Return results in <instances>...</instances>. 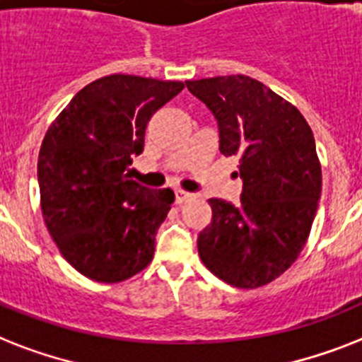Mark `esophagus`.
Here are the masks:
<instances>
[{
  "mask_svg": "<svg viewBox=\"0 0 362 362\" xmlns=\"http://www.w3.org/2000/svg\"><path fill=\"white\" fill-rule=\"evenodd\" d=\"M175 199L178 204H182V202H187L189 199H193V195L191 193H187V191H182V189H176L175 191Z\"/></svg>",
  "mask_w": 362,
  "mask_h": 362,
  "instance_id": "esophagus-1",
  "label": "esophagus"
}]
</instances>
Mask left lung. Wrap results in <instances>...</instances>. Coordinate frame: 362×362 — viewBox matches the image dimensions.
<instances>
[{
  "label": "left lung",
  "instance_id": "8db88e82",
  "mask_svg": "<svg viewBox=\"0 0 362 362\" xmlns=\"http://www.w3.org/2000/svg\"><path fill=\"white\" fill-rule=\"evenodd\" d=\"M217 120L219 151L238 156V204L210 199L199 234L204 266L236 288L272 283L296 262L322 195V167L303 115L249 76L186 81Z\"/></svg>",
  "mask_w": 362,
  "mask_h": 362
}]
</instances>
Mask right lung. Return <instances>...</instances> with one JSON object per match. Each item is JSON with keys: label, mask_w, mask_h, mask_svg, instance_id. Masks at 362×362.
<instances>
[{"label": "right lung", "mask_w": 362, "mask_h": 362, "mask_svg": "<svg viewBox=\"0 0 362 362\" xmlns=\"http://www.w3.org/2000/svg\"><path fill=\"white\" fill-rule=\"evenodd\" d=\"M182 89V81L105 76L79 90L44 135V223L64 260L85 277L120 283L151 264L175 193L141 186L128 171L145 148L151 117Z\"/></svg>", "instance_id": "add662e5"}]
</instances>
